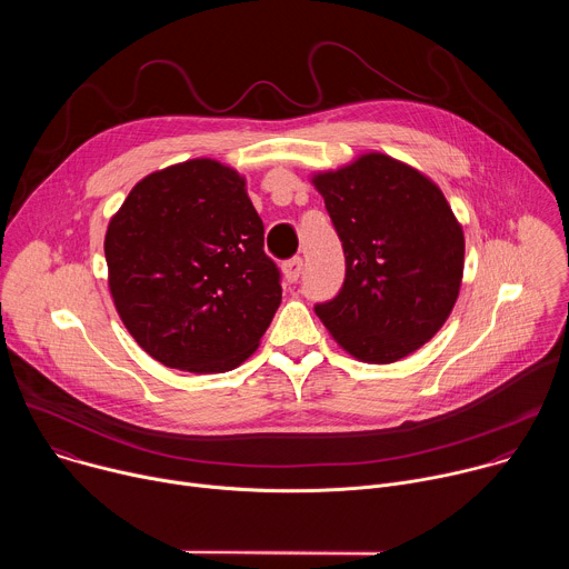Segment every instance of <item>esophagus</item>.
<instances>
[{
  "label": "esophagus",
  "mask_w": 569,
  "mask_h": 569,
  "mask_svg": "<svg viewBox=\"0 0 569 569\" xmlns=\"http://www.w3.org/2000/svg\"><path fill=\"white\" fill-rule=\"evenodd\" d=\"M281 270H283L286 281H288V283H295V281L301 277V270H303V261H301V257H292V259H288V261L281 266Z\"/></svg>",
  "instance_id": "34e87169"
}]
</instances>
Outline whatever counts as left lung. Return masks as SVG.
<instances>
[{
  "instance_id": "1",
  "label": "left lung",
  "mask_w": 569,
  "mask_h": 569,
  "mask_svg": "<svg viewBox=\"0 0 569 569\" xmlns=\"http://www.w3.org/2000/svg\"><path fill=\"white\" fill-rule=\"evenodd\" d=\"M342 240L347 277L315 312L353 358L389 365L450 317L463 277V231L441 189L402 161L367 152L312 176Z\"/></svg>"
}]
</instances>
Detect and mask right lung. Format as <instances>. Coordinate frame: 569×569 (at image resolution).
Segmentation results:
<instances>
[{
	"label": "right lung",
	"instance_id": "obj_1",
	"mask_svg": "<svg viewBox=\"0 0 569 569\" xmlns=\"http://www.w3.org/2000/svg\"><path fill=\"white\" fill-rule=\"evenodd\" d=\"M108 286L157 362L222 373L246 362L281 303L246 178L198 157L132 187L106 233Z\"/></svg>",
	"mask_w": 569,
	"mask_h": 569
}]
</instances>
